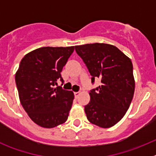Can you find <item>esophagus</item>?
I'll list each match as a JSON object with an SVG mask.
<instances>
[{"instance_id": "1", "label": "esophagus", "mask_w": 156, "mask_h": 156, "mask_svg": "<svg viewBox=\"0 0 156 156\" xmlns=\"http://www.w3.org/2000/svg\"><path fill=\"white\" fill-rule=\"evenodd\" d=\"M74 95H75V98H77L79 97L80 92H74Z\"/></svg>"}]
</instances>
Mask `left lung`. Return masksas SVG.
<instances>
[{
  "label": "left lung",
  "instance_id": "left-lung-1",
  "mask_svg": "<svg viewBox=\"0 0 156 156\" xmlns=\"http://www.w3.org/2000/svg\"><path fill=\"white\" fill-rule=\"evenodd\" d=\"M91 77L101 84L89 93L90 102L84 106L87 118L102 128L114 126L124 116L133 97L135 80L129 58L113 45L87 44L75 46Z\"/></svg>",
  "mask_w": 156,
  "mask_h": 156
}]
</instances>
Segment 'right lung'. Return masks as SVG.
Returning <instances> with one entry per match:
<instances>
[{
    "instance_id": "1",
    "label": "right lung",
    "mask_w": 156,
    "mask_h": 156,
    "mask_svg": "<svg viewBox=\"0 0 156 156\" xmlns=\"http://www.w3.org/2000/svg\"><path fill=\"white\" fill-rule=\"evenodd\" d=\"M74 51L71 47H44L27 54L16 73L21 105L30 119L44 128H53L67 120L74 94L58 85L64 82L63 67Z\"/></svg>"
}]
</instances>
